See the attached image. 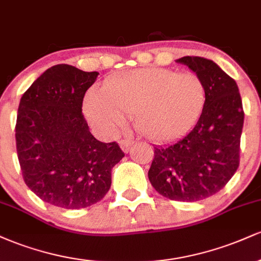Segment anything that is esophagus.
Segmentation results:
<instances>
[{"label": "esophagus", "mask_w": 261, "mask_h": 261, "mask_svg": "<svg viewBox=\"0 0 261 261\" xmlns=\"http://www.w3.org/2000/svg\"><path fill=\"white\" fill-rule=\"evenodd\" d=\"M133 145H134V141H131V140L126 139V140H121L120 141V147H121L122 151L125 152V153H127L128 149H130V147Z\"/></svg>", "instance_id": "1"}]
</instances>
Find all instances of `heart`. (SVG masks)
<instances>
[{
	"label": "heart",
	"instance_id": "heart-1",
	"mask_svg": "<svg viewBox=\"0 0 261 261\" xmlns=\"http://www.w3.org/2000/svg\"><path fill=\"white\" fill-rule=\"evenodd\" d=\"M206 103V86L195 72L140 68L109 80L104 91L91 89L85 114L101 134L112 136L134 118L135 128L157 142L175 140L190 130Z\"/></svg>",
	"mask_w": 261,
	"mask_h": 261
}]
</instances>
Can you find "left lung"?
I'll list each match as a JSON object with an SVG mask.
<instances>
[{
	"mask_svg": "<svg viewBox=\"0 0 261 261\" xmlns=\"http://www.w3.org/2000/svg\"><path fill=\"white\" fill-rule=\"evenodd\" d=\"M206 86V103L190 133L175 143L154 147L148 179L161 195L194 202L218 193L239 166L244 112L236 81L211 60L184 56Z\"/></svg>",
	"mask_w": 261,
	"mask_h": 261,
	"instance_id": "left-lung-1",
	"label": "left lung"
}]
</instances>
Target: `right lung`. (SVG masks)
Listing matches in <instances>:
<instances>
[{
	"mask_svg": "<svg viewBox=\"0 0 261 261\" xmlns=\"http://www.w3.org/2000/svg\"><path fill=\"white\" fill-rule=\"evenodd\" d=\"M98 74L55 65L20 98L16 145L23 179L35 195L58 207L100 201L112 185L113 167L125 155L116 142L95 139L82 114L83 98Z\"/></svg>",
	"mask_w": 261,
	"mask_h": 261,
	"instance_id": "add662e5",
	"label": "right lung"
}]
</instances>
